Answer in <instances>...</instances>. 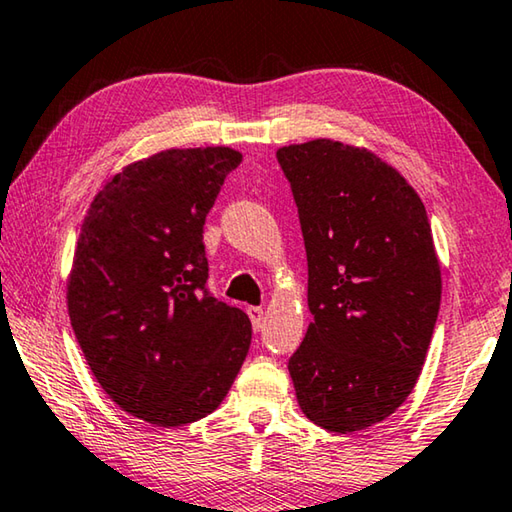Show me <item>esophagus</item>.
I'll return each mask as SVG.
<instances>
[{"label": "esophagus", "instance_id": "34e87169", "mask_svg": "<svg viewBox=\"0 0 512 512\" xmlns=\"http://www.w3.org/2000/svg\"><path fill=\"white\" fill-rule=\"evenodd\" d=\"M248 316H250V323H253V330L262 328V321H264L262 307H248Z\"/></svg>", "mask_w": 512, "mask_h": 512}]
</instances>
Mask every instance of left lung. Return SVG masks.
<instances>
[{
	"label": "left lung",
	"mask_w": 512,
	"mask_h": 512,
	"mask_svg": "<svg viewBox=\"0 0 512 512\" xmlns=\"http://www.w3.org/2000/svg\"><path fill=\"white\" fill-rule=\"evenodd\" d=\"M294 193L314 321L289 358L305 417L332 433L387 419L424 367L442 273L426 207L399 170L330 139L275 152Z\"/></svg>",
	"instance_id": "obj_1"
}]
</instances>
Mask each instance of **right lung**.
Segmentation results:
<instances>
[{"instance_id": "right-lung-1", "label": "right lung", "mask_w": 512, "mask_h": 512, "mask_svg": "<svg viewBox=\"0 0 512 512\" xmlns=\"http://www.w3.org/2000/svg\"><path fill=\"white\" fill-rule=\"evenodd\" d=\"M232 148H170L104 182L68 278L77 342L116 405L152 426L214 412L246 360L250 319L207 291L202 227Z\"/></svg>"}]
</instances>
